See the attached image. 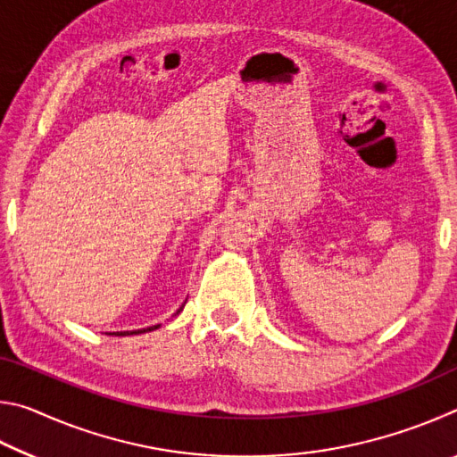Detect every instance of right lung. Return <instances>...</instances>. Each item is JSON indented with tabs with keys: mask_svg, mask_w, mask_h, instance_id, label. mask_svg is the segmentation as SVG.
<instances>
[{
	"mask_svg": "<svg viewBox=\"0 0 457 457\" xmlns=\"http://www.w3.org/2000/svg\"><path fill=\"white\" fill-rule=\"evenodd\" d=\"M185 306V304H183ZM183 306L179 308V311H183ZM177 311V312H179ZM161 327V324H154V327H146V328H141V330H120V332H108V335H114V337H130V335H143V332H151V330H157Z\"/></svg>",
	"mask_w": 457,
	"mask_h": 457,
	"instance_id": "add662e5",
	"label": "right lung"
}]
</instances>
